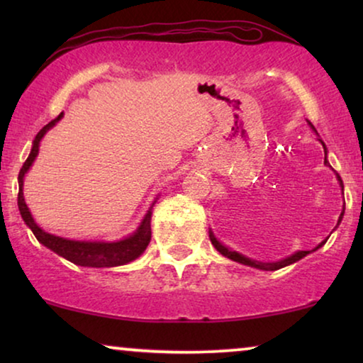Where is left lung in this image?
Instances as JSON below:
<instances>
[{
	"mask_svg": "<svg viewBox=\"0 0 363 363\" xmlns=\"http://www.w3.org/2000/svg\"><path fill=\"white\" fill-rule=\"evenodd\" d=\"M307 123H309L312 130H314V132L317 133V130H315V128H314V125H312L311 122H307ZM317 135H319V133H317ZM317 140H319V142L322 143V147H324V153H325V158H324V165L330 167L329 160H327V147H325V143L322 142L320 138H317ZM335 178H337V182H339V185H340L342 195H344V183H342V178L339 177V173H335ZM344 211H345V203H344V208H342V213H340V216H339V221H337V226L340 225L342 218H344ZM337 226H335V228H337ZM327 240H329V238H325L324 241L319 242V246H315L314 250H312V251L319 250V247L324 246L325 242H327ZM210 241H211V245L215 246V250H216L218 252H221V255L225 256V257H228V259H231V261H236V262H240V264H245V266L256 267V269H261V271H277V269H281V267H286V266H289V264H294V262H297V261H299V259H302V257H306L307 255H309V252H312V251H296L294 255L287 256V257H284V259H279V261H274V262H262V261L251 259V257H246L245 255H241V252H238V251H233V250H230V247L223 245L221 241H218V238H216L215 235H213V231H211V230H210Z\"/></svg>",
	"mask_w": 363,
	"mask_h": 363,
	"instance_id": "obj_1",
	"label": "left lung"
}]
</instances>
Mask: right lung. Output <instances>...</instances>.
I'll list each match as a JSON object with an SVG mask.
<instances>
[{
  "label": "right lung",
  "mask_w": 363,
  "mask_h": 363,
  "mask_svg": "<svg viewBox=\"0 0 363 363\" xmlns=\"http://www.w3.org/2000/svg\"><path fill=\"white\" fill-rule=\"evenodd\" d=\"M64 117V112L59 113V116L44 125L41 130L38 132L36 138L33 140L31 152H29V157L26 162L23 163V168L19 170L18 175V183H19V193H18V208L19 213H21L23 221L26 223V226L33 231V235L36 236V240L41 242L43 246H46L48 250L56 252V255L62 256L64 259L74 262L77 266L84 267H116V266H123L137 259L138 256L143 255V251L147 250L148 242L152 240V208L155 205V201L152 203L148 211L143 216V220L135 231L132 235L118 241H79V240H69V238H61L56 235H51V233H46L43 228L38 226V223L34 221V218L29 211V208L24 201V177L29 172V168L33 167L34 160H36L39 153V143H41L43 137L51 130V128L56 125V123Z\"/></svg>",
  "instance_id": "right-lung-1"
}]
</instances>
